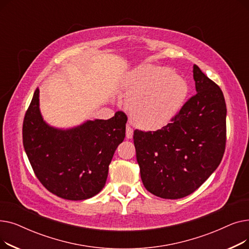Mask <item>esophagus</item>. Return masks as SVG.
<instances>
[{
  "label": "esophagus",
  "instance_id": "obj_1",
  "mask_svg": "<svg viewBox=\"0 0 249 249\" xmlns=\"http://www.w3.org/2000/svg\"><path fill=\"white\" fill-rule=\"evenodd\" d=\"M132 136H133V129L130 127L129 125H127L126 126V137L128 139H131Z\"/></svg>",
  "mask_w": 249,
  "mask_h": 249
}]
</instances>
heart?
I'll return each instance as SVG.
<instances>
[{
	"label": "heart",
	"instance_id": "heart-1",
	"mask_svg": "<svg viewBox=\"0 0 249 249\" xmlns=\"http://www.w3.org/2000/svg\"><path fill=\"white\" fill-rule=\"evenodd\" d=\"M124 88L132 123L141 129L158 130L180 110L188 86L171 69L143 65L128 76Z\"/></svg>",
	"mask_w": 249,
	"mask_h": 249
}]
</instances>
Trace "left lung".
I'll return each instance as SVG.
<instances>
[{
    "mask_svg": "<svg viewBox=\"0 0 249 249\" xmlns=\"http://www.w3.org/2000/svg\"><path fill=\"white\" fill-rule=\"evenodd\" d=\"M196 93L166 126L133 134L145 189L180 199L199 189L220 164L226 146V103L220 87L194 65Z\"/></svg>",
    "mask_w": 249,
    "mask_h": 249,
    "instance_id": "1",
    "label": "left lung"
}]
</instances>
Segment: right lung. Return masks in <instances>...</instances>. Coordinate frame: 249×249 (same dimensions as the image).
Listing matches in <instances>:
<instances>
[{"mask_svg": "<svg viewBox=\"0 0 249 249\" xmlns=\"http://www.w3.org/2000/svg\"><path fill=\"white\" fill-rule=\"evenodd\" d=\"M127 116L118 111L108 120L87 121L69 130L48 126L39 111V89L26 111L23 145L36 178L57 197L81 201L106 184L109 164L125 138Z\"/></svg>", "mask_w": 249, "mask_h": 249, "instance_id": "add662e5", "label": "right lung"}]
</instances>
